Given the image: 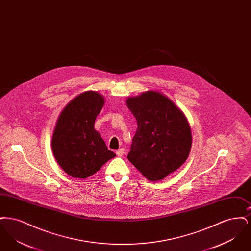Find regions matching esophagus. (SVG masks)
Segmentation results:
<instances>
[{
  "mask_svg": "<svg viewBox=\"0 0 251 251\" xmlns=\"http://www.w3.org/2000/svg\"><path fill=\"white\" fill-rule=\"evenodd\" d=\"M116 154L118 156H122L124 154V149H120L116 151Z\"/></svg>",
  "mask_w": 251,
  "mask_h": 251,
  "instance_id": "esophagus-1",
  "label": "esophagus"
}]
</instances>
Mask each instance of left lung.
<instances>
[{
    "label": "left lung",
    "mask_w": 251,
    "mask_h": 251,
    "mask_svg": "<svg viewBox=\"0 0 251 251\" xmlns=\"http://www.w3.org/2000/svg\"><path fill=\"white\" fill-rule=\"evenodd\" d=\"M126 104L137 122L128 160L149 180L165 179L189 156L192 133L188 120L159 91L129 97Z\"/></svg>",
    "instance_id": "8db88e82"
}]
</instances>
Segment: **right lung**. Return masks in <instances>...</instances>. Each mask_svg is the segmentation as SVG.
<instances>
[{
  "label": "right lung",
  "mask_w": 251,
  "mask_h": 251,
  "mask_svg": "<svg viewBox=\"0 0 251 251\" xmlns=\"http://www.w3.org/2000/svg\"><path fill=\"white\" fill-rule=\"evenodd\" d=\"M104 101L100 93L85 91L72 99L57 119L51 138L52 153L73 178H88L116 156L94 128Z\"/></svg>",
  "instance_id": "add662e5"
}]
</instances>
